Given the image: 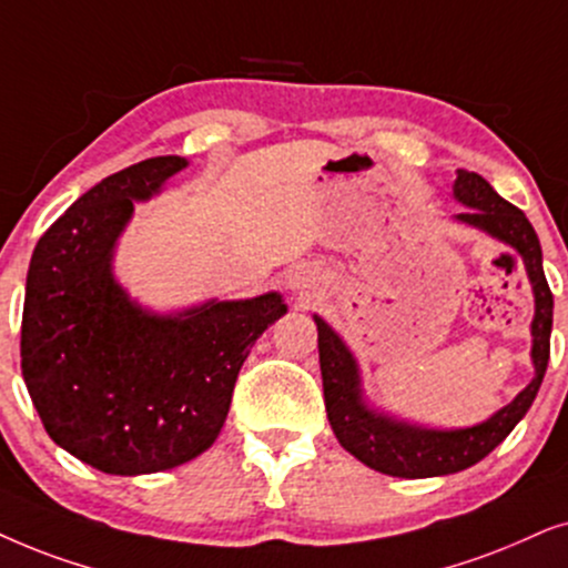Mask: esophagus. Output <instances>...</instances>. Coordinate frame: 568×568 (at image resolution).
Listing matches in <instances>:
<instances>
[{
	"label": "esophagus",
	"mask_w": 568,
	"mask_h": 568,
	"mask_svg": "<svg viewBox=\"0 0 568 568\" xmlns=\"http://www.w3.org/2000/svg\"><path fill=\"white\" fill-rule=\"evenodd\" d=\"M288 288L296 293L298 298L312 301L320 298L324 288H327V277H324V272L320 267H314V264H296V267L288 272Z\"/></svg>",
	"instance_id": "34e87169"
}]
</instances>
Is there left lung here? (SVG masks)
Segmentation results:
<instances>
[{
    "instance_id": "8db88e82",
    "label": "left lung",
    "mask_w": 568,
    "mask_h": 568,
    "mask_svg": "<svg viewBox=\"0 0 568 568\" xmlns=\"http://www.w3.org/2000/svg\"><path fill=\"white\" fill-rule=\"evenodd\" d=\"M455 200L470 207L455 215L459 223L473 225V229L517 248L521 262H525L527 277H530L535 293V376L509 405L490 415L488 420L478 423V426L455 430L410 426V423L395 420L366 405L361 392L358 363H355L353 353L347 351L343 337L322 316L314 314L316 332H320V366L329 426L345 452H351L355 459H361L372 470L392 475V478H436V475H452L480 463L525 418L548 368L554 293H550L546 272H542V248L538 233H535L525 213L514 207L511 202H506L504 196H498L496 189L478 173L457 169Z\"/></svg>"
}]
</instances>
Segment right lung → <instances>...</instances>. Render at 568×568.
Returning a JSON list of instances; mask_svg holds the SVG:
<instances>
[{
	"instance_id": "add662e5",
	"label": "right lung",
	"mask_w": 568,
	"mask_h": 568,
	"mask_svg": "<svg viewBox=\"0 0 568 568\" xmlns=\"http://www.w3.org/2000/svg\"><path fill=\"white\" fill-rule=\"evenodd\" d=\"M179 155L111 173L38 239L22 306V379L43 428L109 475L171 470L213 447L248 351L288 312L280 293L153 314L111 272L134 202Z\"/></svg>"
}]
</instances>
